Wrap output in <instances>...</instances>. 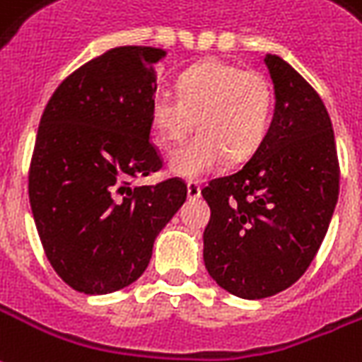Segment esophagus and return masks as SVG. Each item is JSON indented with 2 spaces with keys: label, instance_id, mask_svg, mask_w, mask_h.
<instances>
[{
  "label": "esophagus",
  "instance_id": "34e87169",
  "mask_svg": "<svg viewBox=\"0 0 362 362\" xmlns=\"http://www.w3.org/2000/svg\"><path fill=\"white\" fill-rule=\"evenodd\" d=\"M202 195V186H199V182L189 180L188 182V197L189 199H197Z\"/></svg>",
  "mask_w": 362,
  "mask_h": 362
}]
</instances>
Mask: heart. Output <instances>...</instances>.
Returning <instances> with one entry per match:
<instances>
[{"label":"heart","instance_id":"b5f03b06","mask_svg":"<svg viewBox=\"0 0 362 362\" xmlns=\"http://www.w3.org/2000/svg\"><path fill=\"white\" fill-rule=\"evenodd\" d=\"M272 109L274 90L264 74L207 61L182 72L176 95L155 93L149 120L165 147L186 140L197 120L199 134L170 155L168 167L182 178L199 180L226 157L238 163L255 153L269 134Z\"/></svg>","mask_w":362,"mask_h":362}]
</instances>
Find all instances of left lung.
I'll return each mask as SVG.
<instances>
[{
  "label": "left lung",
  "instance_id": "8db88e82",
  "mask_svg": "<svg viewBox=\"0 0 362 362\" xmlns=\"http://www.w3.org/2000/svg\"><path fill=\"white\" fill-rule=\"evenodd\" d=\"M276 107L269 134L238 173L211 180L203 259L221 288L243 299L276 296L309 269L339 194L330 117L307 80L267 55Z\"/></svg>",
  "mask_w": 362,
  "mask_h": 362
}]
</instances>
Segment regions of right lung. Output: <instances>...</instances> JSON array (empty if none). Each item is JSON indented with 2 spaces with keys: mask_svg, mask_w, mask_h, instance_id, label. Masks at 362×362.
I'll return each mask as SVG.
<instances>
[{
  "mask_svg": "<svg viewBox=\"0 0 362 362\" xmlns=\"http://www.w3.org/2000/svg\"><path fill=\"white\" fill-rule=\"evenodd\" d=\"M167 52L122 45L69 74L47 101L28 170V197L45 257L88 296L144 274L153 242L188 195L182 178L132 182L163 167L149 140L155 65Z\"/></svg>",
  "mask_w": 362,
  "mask_h": 362,
  "instance_id": "1",
  "label": "right lung"
}]
</instances>
